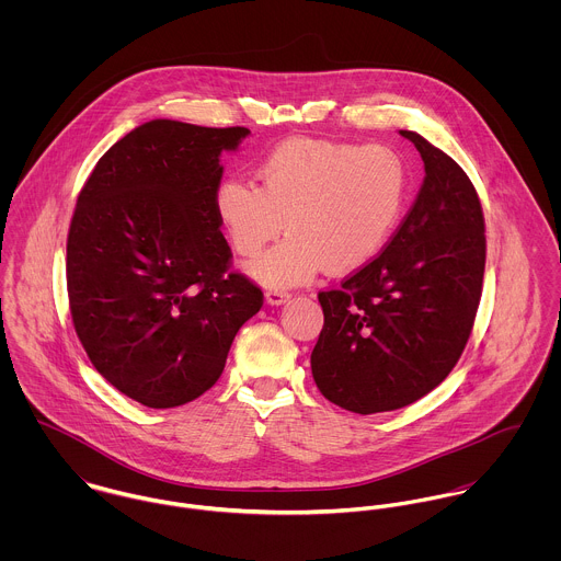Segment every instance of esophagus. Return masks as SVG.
<instances>
[{"mask_svg": "<svg viewBox=\"0 0 561 561\" xmlns=\"http://www.w3.org/2000/svg\"><path fill=\"white\" fill-rule=\"evenodd\" d=\"M289 298H291V294L285 291V289H267L265 291V302L272 305V307H278V305L287 302Z\"/></svg>", "mask_w": 561, "mask_h": 561, "instance_id": "obj_1", "label": "esophagus"}]
</instances>
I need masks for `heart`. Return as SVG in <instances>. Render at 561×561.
Returning <instances> with one entry per match:
<instances>
[{"label": "heart", "mask_w": 561, "mask_h": 561, "mask_svg": "<svg viewBox=\"0 0 561 561\" xmlns=\"http://www.w3.org/2000/svg\"><path fill=\"white\" fill-rule=\"evenodd\" d=\"M259 187L227 179L214 196L216 216L250 274L267 287L311 280L325 267L350 274L374 261L400 225L408 168L385 145L289 138L256 163Z\"/></svg>", "instance_id": "1"}]
</instances>
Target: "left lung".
I'll return each mask as SVG.
<instances>
[{
	"mask_svg": "<svg viewBox=\"0 0 561 561\" xmlns=\"http://www.w3.org/2000/svg\"><path fill=\"white\" fill-rule=\"evenodd\" d=\"M425 165L414 205L382 252L320 291L311 354L321 396L345 410H398L436 389L460 360L480 307L485 225L467 172L414 131Z\"/></svg>",
	"mask_w": 561,
	"mask_h": 561,
	"instance_id": "obj_1",
	"label": "left lung"
}]
</instances>
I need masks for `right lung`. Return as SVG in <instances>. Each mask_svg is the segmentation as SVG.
Listing matches in <instances>:
<instances>
[{"instance_id":"obj_1","label":"right lung","mask_w":561,"mask_h":561,"mask_svg":"<svg viewBox=\"0 0 561 561\" xmlns=\"http://www.w3.org/2000/svg\"><path fill=\"white\" fill-rule=\"evenodd\" d=\"M245 127L158 118L96 161L67 238L69 307L94 369L149 408L196 400L220 378L263 291L231 272L214 196L220 153Z\"/></svg>"}]
</instances>
